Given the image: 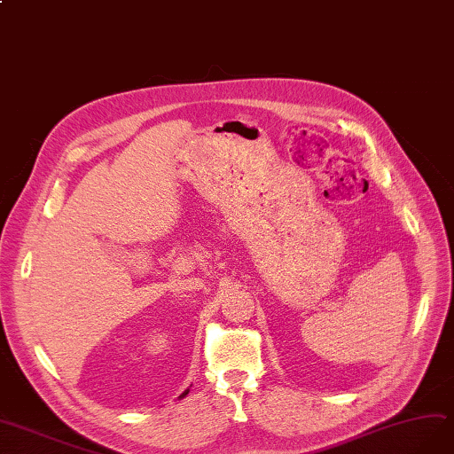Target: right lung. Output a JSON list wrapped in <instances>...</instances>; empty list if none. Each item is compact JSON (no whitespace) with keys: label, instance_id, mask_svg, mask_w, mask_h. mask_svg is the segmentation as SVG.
Instances as JSON below:
<instances>
[{"label":"right lung","instance_id":"right-lung-1","mask_svg":"<svg viewBox=\"0 0 454 454\" xmlns=\"http://www.w3.org/2000/svg\"><path fill=\"white\" fill-rule=\"evenodd\" d=\"M184 395H189V389H187V391H184V393H183V395H181V396H184Z\"/></svg>","mask_w":454,"mask_h":454}]
</instances>
